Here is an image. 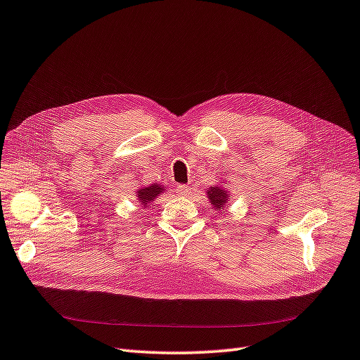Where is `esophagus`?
Returning a JSON list of instances; mask_svg holds the SVG:
<instances>
[{
  "label": "esophagus",
  "instance_id": "1",
  "mask_svg": "<svg viewBox=\"0 0 360 360\" xmlns=\"http://www.w3.org/2000/svg\"><path fill=\"white\" fill-rule=\"evenodd\" d=\"M177 193L181 197H188L191 193V186H188V184H179L177 186Z\"/></svg>",
  "mask_w": 360,
  "mask_h": 360
}]
</instances>
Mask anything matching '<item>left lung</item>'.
I'll use <instances>...</instances> for the list:
<instances>
[{
	"label": "left lung",
	"instance_id": "left-lung-1",
	"mask_svg": "<svg viewBox=\"0 0 360 360\" xmlns=\"http://www.w3.org/2000/svg\"><path fill=\"white\" fill-rule=\"evenodd\" d=\"M226 184H215V186H210L207 191H206V195L210 201V204L213 206V209L221 212V210H226V207H229V201H230V197L231 193L230 191H227Z\"/></svg>",
	"mask_w": 360,
	"mask_h": 360
}]
</instances>
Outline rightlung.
I'll return each instance as SVG.
<instances>
[{"mask_svg": "<svg viewBox=\"0 0 360 360\" xmlns=\"http://www.w3.org/2000/svg\"><path fill=\"white\" fill-rule=\"evenodd\" d=\"M165 191L167 189H165L163 184L153 183V184H148V186H141L139 189H136V198H138V202L143 209H147L150 204L159 195H162Z\"/></svg>", "mask_w": 360, "mask_h": 360, "instance_id": "obj_1", "label": "right lung"}]
</instances>
